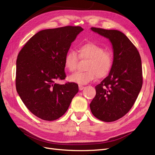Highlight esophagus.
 Here are the masks:
<instances>
[{"instance_id": "1", "label": "esophagus", "mask_w": 155, "mask_h": 155, "mask_svg": "<svg viewBox=\"0 0 155 155\" xmlns=\"http://www.w3.org/2000/svg\"><path fill=\"white\" fill-rule=\"evenodd\" d=\"M84 88H85V87H84V86H82V85H79V91H82Z\"/></svg>"}]
</instances>
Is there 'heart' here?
<instances>
[{
    "instance_id": "heart-1",
    "label": "heart",
    "mask_w": 155,
    "mask_h": 155,
    "mask_svg": "<svg viewBox=\"0 0 155 155\" xmlns=\"http://www.w3.org/2000/svg\"><path fill=\"white\" fill-rule=\"evenodd\" d=\"M79 58L87 59L85 72H77L70 76V81L79 85H85L97 78H104L110 72L113 67L114 58L112 52L105 50L101 46L87 43L78 48ZM79 56L74 51H68L64 58V67L68 71L74 72L77 68Z\"/></svg>"
}]
</instances>
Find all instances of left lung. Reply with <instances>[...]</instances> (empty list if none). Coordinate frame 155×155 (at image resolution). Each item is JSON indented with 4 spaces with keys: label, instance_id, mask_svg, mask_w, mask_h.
<instances>
[{
    "label": "left lung",
    "instance_id": "obj_1",
    "mask_svg": "<svg viewBox=\"0 0 155 155\" xmlns=\"http://www.w3.org/2000/svg\"><path fill=\"white\" fill-rule=\"evenodd\" d=\"M109 39L114 51L113 67L109 76L95 87L90 104L92 114L105 122L121 118L130 110L143 84L142 61L136 46L122 32L92 27Z\"/></svg>",
    "mask_w": 155,
    "mask_h": 155
}]
</instances>
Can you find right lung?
Returning <instances> with one entry per match:
<instances>
[{
	"mask_svg": "<svg viewBox=\"0 0 155 155\" xmlns=\"http://www.w3.org/2000/svg\"><path fill=\"white\" fill-rule=\"evenodd\" d=\"M83 30L81 26H72L41 30L18 54L17 93L28 109L42 120L54 121L61 117L78 92L76 83L56 82L66 78L64 56Z\"/></svg>",
	"mask_w": 155,
	"mask_h": 155,
	"instance_id": "obj_1",
	"label": "right lung"
}]
</instances>
